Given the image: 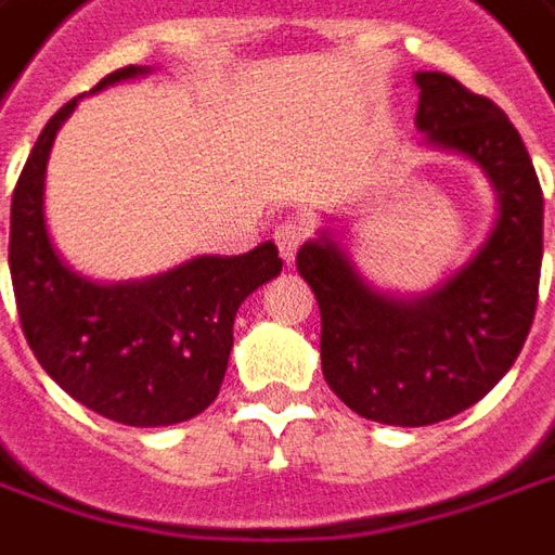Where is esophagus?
I'll use <instances>...</instances> for the list:
<instances>
[{"label": "esophagus", "instance_id": "34e87169", "mask_svg": "<svg viewBox=\"0 0 555 555\" xmlns=\"http://www.w3.org/2000/svg\"><path fill=\"white\" fill-rule=\"evenodd\" d=\"M307 233H309V224L307 221H297V218H294V221H285V224H279L276 233H273V240H276L282 261L294 263V258H297V248L304 246Z\"/></svg>", "mask_w": 555, "mask_h": 555}]
</instances>
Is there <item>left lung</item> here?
<instances>
[{
  "label": "left lung",
  "instance_id": "obj_1",
  "mask_svg": "<svg viewBox=\"0 0 555 555\" xmlns=\"http://www.w3.org/2000/svg\"><path fill=\"white\" fill-rule=\"evenodd\" d=\"M416 130L483 169L499 218L477 255L416 297L373 288L322 233L297 270L322 309V373L358 416L435 425L486 398L529 337L544 258V194L516 127L492 100L443 72H416Z\"/></svg>",
  "mask_w": 555,
  "mask_h": 555
}]
</instances>
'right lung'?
Listing matches in <instances>:
<instances>
[{
    "mask_svg": "<svg viewBox=\"0 0 555 555\" xmlns=\"http://www.w3.org/2000/svg\"><path fill=\"white\" fill-rule=\"evenodd\" d=\"M124 66L93 90L145 75ZM78 100L44 124L11 197L9 263L24 337L63 391L105 420L157 428L194 420L218 398L236 309L279 276L273 243L203 255L142 282H93L56 255L44 224V169Z\"/></svg>",
    "mask_w": 555,
    "mask_h": 555,
    "instance_id": "right-lung-1",
    "label": "right lung"
}]
</instances>
